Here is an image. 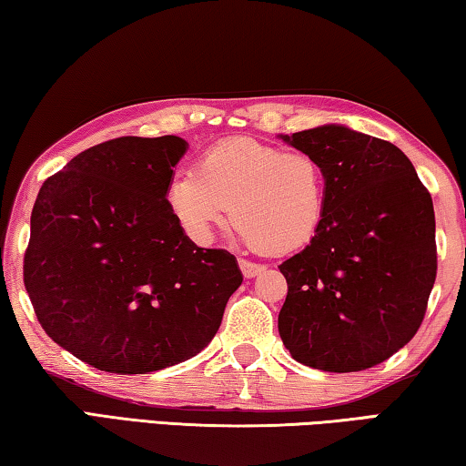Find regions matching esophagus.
<instances>
[{
  "mask_svg": "<svg viewBox=\"0 0 466 466\" xmlns=\"http://www.w3.org/2000/svg\"><path fill=\"white\" fill-rule=\"evenodd\" d=\"M238 265H240V271H242V275L247 279H252V278H257L258 273H261L265 267L263 265H257V263H250V261H244V258H240L238 261Z\"/></svg>",
  "mask_w": 466,
  "mask_h": 466,
  "instance_id": "esophagus-1",
  "label": "esophagus"
}]
</instances>
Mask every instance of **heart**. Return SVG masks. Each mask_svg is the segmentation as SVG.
<instances>
[{
    "mask_svg": "<svg viewBox=\"0 0 466 466\" xmlns=\"http://www.w3.org/2000/svg\"><path fill=\"white\" fill-rule=\"evenodd\" d=\"M170 211L197 242H209L230 218L240 236L265 255H288L309 244L325 216L320 164L252 139H228L205 149L193 168L168 185Z\"/></svg>",
    "mask_w": 466,
    "mask_h": 466,
    "instance_id": "obj_1",
    "label": "heart"
}]
</instances>
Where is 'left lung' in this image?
Returning <instances> with one entry per match:
<instances>
[{
  "label": "left lung",
  "mask_w": 466,
  "mask_h": 466,
  "mask_svg": "<svg viewBox=\"0 0 466 466\" xmlns=\"http://www.w3.org/2000/svg\"><path fill=\"white\" fill-rule=\"evenodd\" d=\"M279 139L312 156L327 185L319 232L279 265L281 341L322 372L372 368L423 320L438 267L431 197L390 141L337 123Z\"/></svg>",
  "instance_id": "obj_1"
}]
</instances>
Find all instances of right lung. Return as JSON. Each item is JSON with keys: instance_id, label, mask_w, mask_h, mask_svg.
Instances as JSON below:
<instances>
[{"instance_id": "add662e5", "label": "right lung", "mask_w": 466, "mask_h": 466, "mask_svg": "<svg viewBox=\"0 0 466 466\" xmlns=\"http://www.w3.org/2000/svg\"><path fill=\"white\" fill-rule=\"evenodd\" d=\"M183 137H116L46 178L30 216L25 286L55 343L102 372L146 374L209 345L242 283L170 211Z\"/></svg>"}]
</instances>
